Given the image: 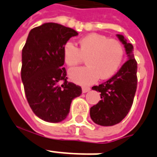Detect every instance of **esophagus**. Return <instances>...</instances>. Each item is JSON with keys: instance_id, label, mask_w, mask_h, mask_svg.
Returning a JSON list of instances; mask_svg holds the SVG:
<instances>
[{"instance_id": "obj_1", "label": "esophagus", "mask_w": 157, "mask_h": 157, "mask_svg": "<svg viewBox=\"0 0 157 157\" xmlns=\"http://www.w3.org/2000/svg\"><path fill=\"white\" fill-rule=\"evenodd\" d=\"M90 90V87H82V92L83 93H87Z\"/></svg>"}]
</instances>
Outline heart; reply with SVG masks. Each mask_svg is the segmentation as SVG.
<instances>
[{
	"label": "heart",
	"instance_id": "obj_1",
	"mask_svg": "<svg viewBox=\"0 0 157 157\" xmlns=\"http://www.w3.org/2000/svg\"><path fill=\"white\" fill-rule=\"evenodd\" d=\"M80 48L71 41L64 45L63 56L70 67L76 66L86 59L87 66L71 68L68 71L71 81L86 86L99 78L107 79L114 75L124 58V48L115 39H108L98 33H91L81 38Z\"/></svg>",
	"mask_w": 157,
	"mask_h": 157
}]
</instances>
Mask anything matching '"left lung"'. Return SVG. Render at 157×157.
<instances>
[{
  "label": "left lung",
  "mask_w": 157,
  "mask_h": 157,
  "mask_svg": "<svg viewBox=\"0 0 157 157\" xmlns=\"http://www.w3.org/2000/svg\"><path fill=\"white\" fill-rule=\"evenodd\" d=\"M117 37L125 48L128 60L106 82L92 89L100 92L101 99L90 107V114L94 123L112 126L121 121L131 108L137 89V62L133 54V45L122 35Z\"/></svg>",
  "instance_id": "left-lung-1"
}]
</instances>
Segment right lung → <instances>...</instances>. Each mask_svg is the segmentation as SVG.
<instances>
[{"label":"right lung","mask_w":157,"mask_h":157,"mask_svg":"<svg viewBox=\"0 0 157 157\" xmlns=\"http://www.w3.org/2000/svg\"><path fill=\"white\" fill-rule=\"evenodd\" d=\"M78 35L70 28L46 23L33 28L22 50L21 78L28 104L43 121L58 123L70 112L81 87L67 81L63 49Z\"/></svg>","instance_id":"add662e5"}]
</instances>
